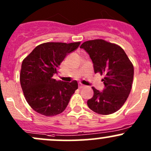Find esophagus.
I'll return each mask as SVG.
<instances>
[{
    "mask_svg": "<svg viewBox=\"0 0 151 151\" xmlns=\"http://www.w3.org/2000/svg\"><path fill=\"white\" fill-rule=\"evenodd\" d=\"M78 86H79V88H84L85 87V85H83L82 84V83H79L78 84Z\"/></svg>",
    "mask_w": 151,
    "mask_h": 151,
    "instance_id": "esophagus-1",
    "label": "esophagus"
}]
</instances>
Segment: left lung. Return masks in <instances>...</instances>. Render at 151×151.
<instances>
[{
	"instance_id": "left-lung-1",
	"label": "left lung",
	"mask_w": 151,
	"mask_h": 151,
	"mask_svg": "<svg viewBox=\"0 0 151 151\" xmlns=\"http://www.w3.org/2000/svg\"><path fill=\"white\" fill-rule=\"evenodd\" d=\"M80 48L88 53L94 72L104 74V88L99 91L92 87L93 96L87 102L88 107L100 115L118 111L126 102L132 89L134 66L124 50L103 39L85 42Z\"/></svg>"
}]
</instances>
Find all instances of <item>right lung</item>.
<instances>
[{
  "mask_svg": "<svg viewBox=\"0 0 151 151\" xmlns=\"http://www.w3.org/2000/svg\"><path fill=\"white\" fill-rule=\"evenodd\" d=\"M80 42H47L38 45L21 66L20 84L27 102L36 112L54 116L65 110L78 88L76 80L57 81L53 75L65 57L78 48Z\"/></svg>",
  "mask_w": 151,
  "mask_h": 151,
  "instance_id": "1",
  "label": "right lung"
}]
</instances>
